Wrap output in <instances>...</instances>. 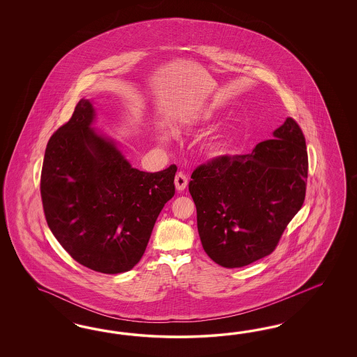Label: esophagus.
I'll use <instances>...</instances> for the list:
<instances>
[{"label": "esophagus", "mask_w": 357, "mask_h": 357, "mask_svg": "<svg viewBox=\"0 0 357 357\" xmlns=\"http://www.w3.org/2000/svg\"><path fill=\"white\" fill-rule=\"evenodd\" d=\"M174 183H175V188L178 191H183L184 188L187 187V184H188V179H187V176L184 174L178 173L176 176H175V179H174Z\"/></svg>", "instance_id": "obj_1"}]
</instances>
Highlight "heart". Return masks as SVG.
<instances>
[{
  "instance_id": "obj_1",
  "label": "heart",
  "mask_w": 357,
  "mask_h": 357,
  "mask_svg": "<svg viewBox=\"0 0 357 357\" xmlns=\"http://www.w3.org/2000/svg\"><path fill=\"white\" fill-rule=\"evenodd\" d=\"M215 120V112L212 109H202L195 112L184 120V126L191 130H199L209 127ZM167 133L161 135V140H167ZM236 144V136L230 130H222L206 141L204 151L209 158H224L233 153Z\"/></svg>"
}]
</instances>
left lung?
<instances>
[{
  "label": "left lung",
  "mask_w": 357,
  "mask_h": 357,
  "mask_svg": "<svg viewBox=\"0 0 357 357\" xmlns=\"http://www.w3.org/2000/svg\"><path fill=\"white\" fill-rule=\"evenodd\" d=\"M243 155L215 158L195 170L188 184L203 249L217 264L238 268L275 250L301 209L307 179L303 130L287 118Z\"/></svg>",
  "instance_id": "left-lung-1"
}]
</instances>
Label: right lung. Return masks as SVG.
<instances>
[{"label": "right lung", "mask_w": 357, "mask_h": 357, "mask_svg": "<svg viewBox=\"0 0 357 357\" xmlns=\"http://www.w3.org/2000/svg\"><path fill=\"white\" fill-rule=\"evenodd\" d=\"M90 99L47 144L40 194L54 238L79 264L102 273L132 270L155 220L175 194L172 165L158 173L130 165L115 141L93 128Z\"/></svg>", "instance_id": "add662e5"}]
</instances>
